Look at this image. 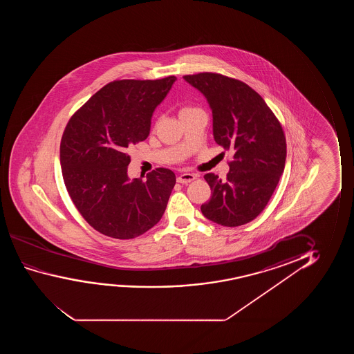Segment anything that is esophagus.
Listing matches in <instances>:
<instances>
[{
  "mask_svg": "<svg viewBox=\"0 0 354 354\" xmlns=\"http://www.w3.org/2000/svg\"><path fill=\"white\" fill-rule=\"evenodd\" d=\"M196 179V175L191 174V173H183V174H180L178 178H176V181L179 183V184H189L191 181H194Z\"/></svg>",
  "mask_w": 354,
  "mask_h": 354,
  "instance_id": "obj_1",
  "label": "esophagus"
}]
</instances>
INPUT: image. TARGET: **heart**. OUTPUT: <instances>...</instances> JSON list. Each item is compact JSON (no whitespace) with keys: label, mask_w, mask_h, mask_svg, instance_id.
Here are the masks:
<instances>
[{"label":"heart","mask_w":354,"mask_h":354,"mask_svg":"<svg viewBox=\"0 0 354 354\" xmlns=\"http://www.w3.org/2000/svg\"><path fill=\"white\" fill-rule=\"evenodd\" d=\"M194 110H197V109H194V107L185 106L180 110L179 115H184V113H187V112L194 111Z\"/></svg>","instance_id":"1"}]
</instances>
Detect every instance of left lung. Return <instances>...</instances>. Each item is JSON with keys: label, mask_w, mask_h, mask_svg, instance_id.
<instances>
[{"label": "left lung", "mask_w": 354, "mask_h": 354, "mask_svg": "<svg viewBox=\"0 0 354 354\" xmlns=\"http://www.w3.org/2000/svg\"><path fill=\"white\" fill-rule=\"evenodd\" d=\"M203 94L213 113L214 140L232 153L227 178L208 173L212 198L202 204L205 218L221 226L250 223L266 207L284 171L286 136L260 94L220 73L184 76Z\"/></svg>", "instance_id": "1"}]
</instances>
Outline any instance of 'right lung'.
<instances>
[{
  "label": "right lung",
  "mask_w": 354,
  "mask_h": 354,
  "mask_svg": "<svg viewBox=\"0 0 354 354\" xmlns=\"http://www.w3.org/2000/svg\"><path fill=\"white\" fill-rule=\"evenodd\" d=\"M175 81L169 76L109 83L70 118L64 131V183L84 220L105 236L138 237L165 214L174 173L157 168L145 180H131L127 151L149 136L153 111Z\"/></svg>",
  "instance_id": "obj_1"
}]
</instances>
